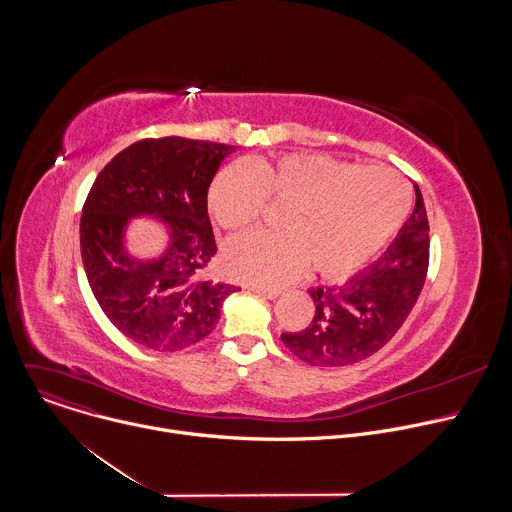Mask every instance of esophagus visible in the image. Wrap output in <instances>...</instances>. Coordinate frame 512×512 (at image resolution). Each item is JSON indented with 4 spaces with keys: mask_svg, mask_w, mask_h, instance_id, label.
I'll return each mask as SVG.
<instances>
[{
    "mask_svg": "<svg viewBox=\"0 0 512 512\" xmlns=\"http://www.w3.org/2000/svg\"><path fill=\"white\" fill-rule=\"evenodd\" d=\"M251 291H253V294H257V296L265 298V300H275V298L279 296V291H277V289H265V287H251Z\"/></svg>",
    "mask_w": 512,
    "mask_h": 512,
    "instance_id": "obj_1",
    "label": "esophagus"
}]
</instances>
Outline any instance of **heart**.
Listing matches in <instances>:
<instances>
[{"label":"heart","instance_id":"obj_1","mask_svg":"<svg viewBox=\"0 0 512 512\" xmlns=\"http://www.w3.org/2000/svg\"><path fill=\"white\" fill-rule=\"evenodd\" d=\"M265 198L287 204L279 227L229 243L225 267L237 279L277 287L308 265L342 279L369 263L403 225L409 194L389 168L340 162L324 154H291L233 164L208 188V212L227 233L257 223Z\"/></svg>","mask_w":512,"mask_h":512}]
</instances>
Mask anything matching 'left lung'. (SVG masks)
Listing matches in <instances>:
<instances>
[{"instance_id":"1","label":"left lung","mask_w":512,"mask_h":512,"mask_svg":"<svg viewBox=\"0 0 512 512\" xmlns=\"http://www.w3.org/2000/svg\"><path fill=\"white\" fill-rule=\"evenodd\" d=\"M429 265V225L415 184V208L389 249L340 285L310 287L314 320L283 332V344L314 367H344L381 350L413 310Z\"/></svg>"}]
</instances>
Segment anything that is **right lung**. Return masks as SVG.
<instances>
[{"label":"right lung","mask_w":512,"mask_h":512,"mask_svg":"<svg viewBox=\"0 0 512 512\" xmlns=\"http://www.w3.org/2000/svg\"><path fill=\"white\" fill-rule=\"evenodd\" d=\"M235 145L186 137L131 143L97 176L81 216V255L93 296L135 344L184 350L206 338L239 287L204 277L216 253L206 196ZM165 225L169 245L154 260L124 247L133 217Z\"/></svg>","instance_id":"1"}]
</instances>
